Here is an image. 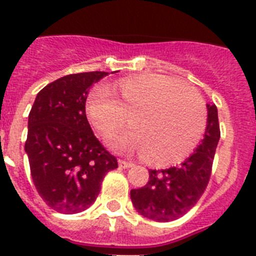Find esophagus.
<instances>
[{
  "label": "esophagus",
  "mask_w": 256,
  "mask_h": 256,
  "mask_svg": "<svg viewBox=\"0 0 256 256\" xmlns=\"http://www.w3.org/2000/svg\"><path fill=\"white\" fill-rule=\"evenodd\" d=\"M118 164H120V168H132V162H128V160H118Z\"/></svg>",
  "instance_id": "esophagus-1"
}]
</instances>
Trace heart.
Returning a JSON list of instances; mask_svg holds the SVG:
<instances>
[{"label": "heart", "instance_id": "obj_1", "mask_svg": "<svg viewBox=\"0 0 256 256\" xmlns=\"http://www.w3.org/2000/svg\"><path fill=\"white\" fill-rule=\"evenodd\" d=\"M86 116L96 132L110 138L128 116L130 130L116 140L118 148L140 152L154 168L187 160L202 140L207 124L204 100L176 78L144 73L112 82L88 96Z\"/></svg>", "mask_w": 256, "mask_h": 256}]
</instances>
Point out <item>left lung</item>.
<instances>
[{"label": "left lung", "instance_id": "8db88e82", "mask_svg": "<svg viewBox=\"0 0 256 256\" xmlns=\"http://www.w3.org/2000/svg\"><path fill=\"white\" fill-rule=\"evenodd\" d=\"M207 112L204 138L194 154L176 168L148 170V182L130 191L132 204L140 215L156 222H171L191 210L202 196L220 138L218 108L207 104Z\"/></svg>", "mask_w": 256, "mask_h": 256}]
</instances>
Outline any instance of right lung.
Returning a JSON list of instances; mask_svg holds the SVG:
<instances>
[{"mask_svg": "<svg viewBox=\"0 0 256 256\" xmlns=\"http://www.w3.org/2000/svg\"><path fill=\"white\" fill-rule=\"evenodd\" d=\"M106 72L69 74L37 94L29 112L25 152L38 194L62 214L92 206L118 162L94 136L85 112L92 84Z\"/></svg>", "mask_w": 256, "mask_h": 256, "instance_id": "right-lung-1", "label": "right lung"}]
</instances>
